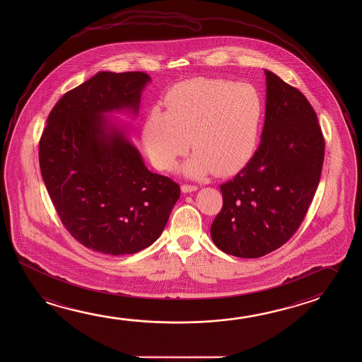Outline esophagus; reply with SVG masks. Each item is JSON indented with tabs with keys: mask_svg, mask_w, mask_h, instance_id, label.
I'll list each match as a JSON object with an SVG mask.
<instances>
[{
	"mask_svg": "<svg viewBox=\"0 0 362 362\" xmlns=\"http://www.w3.org/2000/svg\"><path fill=\"white\" fill-rule=\"evenodd\" d=\"M198 189L197 185H189V184H183L182 185V192L183 193H192V192H196Z\"/></svg>",
	"mask_w": 362,
	"mask_h": 362,
	"instance_id": "34e87169",
	"label": "esophagus"
}]
</instances>
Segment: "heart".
<instances>
[{
	"label": "heart",
	"instance_id": "b5f03b06",
	"mask_svg": "<svg viewBox=\"0 0 362 362\" xmlns=\"http://www.w3.org/2000/svg\"><path fill=\"white\" fill-rule=\"evenodd\" d=\"M166 110L155 106L143 124V141L153 165L166 170L188 148L180 166L190 178L214 172L228 177L255 154L264 119V100L249 83L221 78H192L173 86Z\"/></svg>",
	"mask_w": 362,
	"mask_h": 362
}]
</instances>
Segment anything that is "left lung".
<instances>
[{"mask_svg": "<svg viewBox=\"0 0 362 362\" xmlns=\"http://www.w3.org/2000/svg\"><path fill=\"white\" fill-rule=\"evenodd\" d=\"M267 111L252 159L219 188L222 209L211 226L214 245L228 255L255 259L296 233L320 183L325 139L313 107L273 71Z\"/></svg>", "mask_w": 362, "mask_h": 362, "instance_id": "1", "label": "left lung"}]
</instances>
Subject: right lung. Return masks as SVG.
I'll return each instance as SVG.
<instances>
[{"instance_id":"obj_1","label":"right lung","mask_w":362,"mask_h":362,"mask_svg":"<svg viewBox=\"0 0 362 362\" xmlns=\"http://www.w3.org/2000/svg\"><path fill=\"white\" fill-rule=\"evenodd\" d=\"M143 71H100L57 102L39 144L42 180L62 223L86 247L136 254L154 243L180 196L148 170L124 127L106 113L137 115Z\"/></svg>"}]
</instances>
